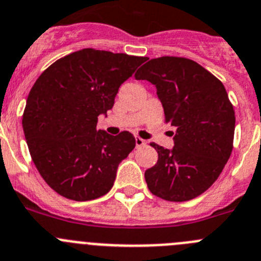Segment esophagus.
<instances>
[{
	"instance_id": "34e87169",
	"label": "esophagus",
	"mask_w": 261,
	"mask_h": 261,
	"mask_svg": "<svg viewBox=\"0 0 261 261\" xmlns=\"http://www.w3.org/2000/svg\"><path fill=\"white\" fill-rule=\"evenodd\" d=\"M135 144H136V148H140V147H143V145L145 144V140H144V139H142V138H139V136H136Z\"/></svg>"
}]
</instances>
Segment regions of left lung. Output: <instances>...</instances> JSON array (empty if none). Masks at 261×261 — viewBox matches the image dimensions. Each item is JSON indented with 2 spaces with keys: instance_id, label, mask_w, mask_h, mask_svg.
<instances>
[{
  "instance_id": "1",
  "label": "left lung",
  "mask_w": 261,
  "mask_h": 261,
  "mask_svg": "<svg viewBox=\"0 0 261 261\" xmlns=\"http://www.w3.org/2000/svg\"><path fill=\"white\" fill-rule=\"evenodd\" d=\"M157 89L165 121L176 128L174 148L150 143L157 164L145 171L154 196L171 202L193 199L213 186L230 157L236 116L221 81L187 58L150 59L135 73Z\"/></svg>"
}]
</instances>
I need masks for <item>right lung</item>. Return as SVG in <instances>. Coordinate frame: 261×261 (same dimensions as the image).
I'll list each match as a JSON object with an SVG mask.
<instances>
[{
	"label": "right lung",
	"mask_w": 261,
	"mask_h": 261,
	"mask_svg": "<svg viewBox=\"0 0 261 261\" xmlns=\"http://www.w3.org/2000/svg\"><path fill=\"white\" fill-rule=\"evenodd\" d=\"M145 58L82 48L51 64L27 99L23 130L31 157L50 188L73 201L111 191L121 161L135 148L128 131L97 130L119 86Z\"/></svg>",
	"instance_id": "obj_1"
}]
</instances>
